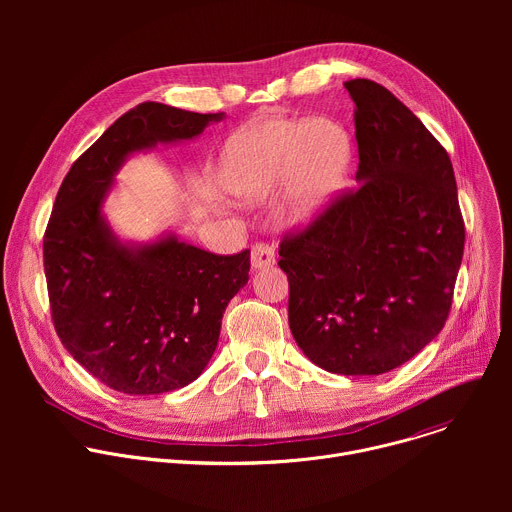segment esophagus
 Returning <instances> with one entry per match:
<instances>
[{
  "mask_svg": "<svg viewBox=\"0 0 512 512\" xmlns=\"http://www.w3.org/2000/svg\"><path fill=\"white\" fill-rule=\"evenodd\" d=\"M251 263L255 269H263L275 263V249L269 243H255L251 249Z\"/></svg>",
  "mask_w": 512,
  "mask_h": 512,
  "instance_id": "esophagus-1",
  "label": "esophagus"
}]
</instances>
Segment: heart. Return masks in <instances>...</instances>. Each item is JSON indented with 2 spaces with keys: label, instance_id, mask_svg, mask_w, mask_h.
I'll return each instance as SVG.
<instances>
[{
  "label": "heart",
  "instance_id": "heart-1",
  "mask_svg": "<svg viewBox=\"0 0 512 512\" xmlns=\"http://www.w3.org/2000/svg\"><path fill=\"white\" fill-rule=\"evenodd\" d=\"M352 158L348 131L332 119L273 117L233 135L223 180L243 200H263L285 188V212L304 225L328 204Z\"/></svg>",
  "mask_w": 512,
  "mask_h": 512
}]
</instances>
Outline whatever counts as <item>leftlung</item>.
Segmentation results:
<instances>
[{
	"instance_id": "1",
	"label": "left lung",
	"mask_w": 512,
	"mask_h": 512,
	"mask_svg": "<svg viewBox=\"0 0 512 512\" xmlns=\"http://www.w3.org/2000/svg\"><path fill=\"white\" fill-rule=\"evenodd\" d=\"M354 101L358 186L283 235L289 328L338 375H383L444 328L464 255L450 156L385 87L344 83Z\"/></svg>"
}]
</instances>
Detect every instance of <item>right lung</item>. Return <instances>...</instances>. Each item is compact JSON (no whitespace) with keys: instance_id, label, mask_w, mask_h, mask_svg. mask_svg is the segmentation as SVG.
Segmentation results:
<instances>
[{"instance_id":"1","label":"right lung","mask_w":512,"mask_h":512,"mask_svg":"<svg viewBox=\"0 0 512 512\" xmlns=\"http://www.w3.org/2000/svg\"><path fill=\"white\" fill-rule=\"evenodd\" d=\"M223 113L141 103L121 115L64 176L44 233L54 330L81 367L113 391L158 395L208 364L225 308L249 281L251 251L214 255L176 237L131 249L101 214L131 152L190 139Z\"/></svg>"}]
</instances>
